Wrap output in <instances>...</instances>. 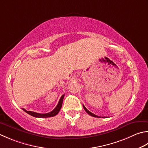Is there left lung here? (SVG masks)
Instances as JSON below:
<instances>
[{"instance_id":"left-lung-1","label":"left lung","mask_w":148,"mask_h":148,"mask_svg":"<svg viewBox=\"0 0 148 148\" xmlns=\"http://www.w3.org/2000/svg\"><path fill=\"white\" fill-rule=\"evenodd\" d=\"M83 108H84V109H85V110L87 112V114H89L90 115H91V116H92V117H99V118H100L101 117H99V116H97V115H95V114H92V112H90V111H88L87 109H86L85 107V106H84L83 105Z\"/></svg>"}]
</instances>
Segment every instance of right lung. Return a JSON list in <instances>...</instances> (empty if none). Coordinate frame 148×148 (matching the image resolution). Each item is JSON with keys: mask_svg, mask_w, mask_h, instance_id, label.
I'll return each mask as SVG.
<instances>
[{"mask_svg": "<svg viewBox=\"0 0 148 148\" xmlns=\"http://www.w3.org/2000/svg\"><path fill=\"white\" fill-rule=\"evenodd\" d=\"M65 95L63 94L62 95L58 103L57 106H56L53 111H51L49 113H47V114H38V113L34 112H31V111H27L25 110L24 108H22L23 110L26 113H27L28 114L31 115V116H33L34 117H38V118H46V117H54L55 115H57L58 114V112H60L61 108L62 106V103H63V98H64Z\"/></svg>", "mask_w": 148, "mask_h": 148, "instance_id": "obj_1", "label": "right lung"}]
</instances>
